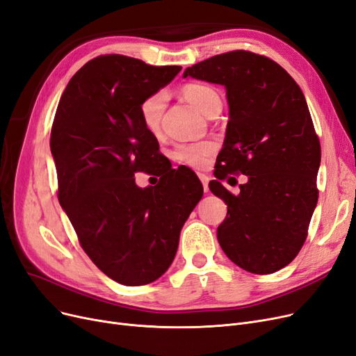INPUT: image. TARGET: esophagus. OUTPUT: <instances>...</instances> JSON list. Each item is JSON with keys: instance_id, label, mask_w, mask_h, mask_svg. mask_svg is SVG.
Returning <instances> with one entry per match:
<instances>
[{"instance_id": "1", "label": "esophagus", "mask_w": 356, "mask_h": 356, "mask_svg": "<svg viewBox=\"0 0 356 356\" xmlns=\"http://www.w3.org/2000/svg\"><path fill=\"white\" fill-rule=\"evenodd\" d=\"M198 177H200V180L202 181L204 191H205V192H208V191H209V189H208V181H209V177H208L207 175H204V173H198Z\"/></svg>"}]
</instances>
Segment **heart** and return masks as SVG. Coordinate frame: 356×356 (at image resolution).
<instances>
[{
    "mask_svg": "<svg viewBox=\"0 0 356 356\" xmlns=\"http://www.w3.org/2000/svg\"><path fill=\"white\" fill-rule=\"evenodd\" d=\"M180 92L183 98L205 115H209L221 105V99L217 92L202 83H188L181 88ZM165 101L164 92H155V94L147 97L140 102L139 114L142 124L145 130L154 136L160 134L161 130ZM216 142L209 139L179 143L171 152V156H173L175 161L183 165L198 168L207 163V158L216 151Z\"/></svg>",
    "mask_w": 356,
    "mask_h": 356,
    "instance_id": "heart-1",
    "label": "heart"
}]
</instances>
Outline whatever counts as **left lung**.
Segmentation results:
<instances>
[{
    "instance_id": "1",
    "label": "left lung",
    "mask_w": 356,
    "mask_h": 356,
    "mask_svg": "<svg viewBox=\"0 0 356 356\" xmlns=\"http://www.w3.org/2000/svg\"><path fill=\"white\" fill-rule=\"evenodd\" d=\"M222 85L229 123L209 189L227 205L217 229L222 251L254 274L279 271L304 245L318 201L320 140L304 94L282 65L249 51L193 64L183 77ZM248 176L239 195L220 185Z\"/></svg>"
}]
</instances>
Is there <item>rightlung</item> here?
<instances>
[{"mask_svg": "<svg viewBox=\"0 0 356 356\" xmlns=\"http://www.w3.org/2000/svg\"><path fill=\"white\" fill-rule=\"evenodd\" d=\"M180 70L97 57L70 79L52 123L58 201L92 262L124 286L152 283L168 270L180 230L204 193L185 167L156 168L155 186L135 183L136 171L161 158L156 138L142 124L140 102Z\"/></svg>", "mask_w": 356, "mask_h": 356, "instance_id": "right-lung-1", "label": "right lung"}]
</instances>
